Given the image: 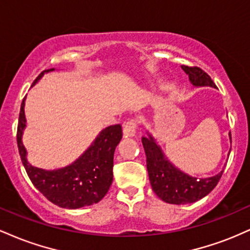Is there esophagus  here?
<instances>
[{"mask_svg":"<svg viewBox=\"0 0 250 250\" xmlns=\"http://www.w3.org/2000/svg\"><path fill=\"white\" fill-rule=\"evenodd\" d=\"M123 135L125 137H133L135 136V133H136V122L134 120H130V121L123 123Z\"/></svg>","mask_w":250,"mask_h":250,"instance_id":"34e87169","label":"esophagus"}]
</instances>
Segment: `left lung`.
Masks as SVG:
<instances>
[{
	"label": "left lung",
	"mask_w": 250,
	"mask_h": 250,
	"mask_svg": "<svg viewBox=\"0 0 250 250\" xmlns=\"http://www.w3.org/2000/svg\"><path fill=\"white\" fill-rule=\"evenodd\" d=\"M181 68L188 75L193 87L216 88L210 76L200 68H191L187 65H181ZM146 134L147 136L142 137V145L147 155L149 181L154 193L160 199L171 205H187L207 196L213 190L222 176L223 168L220 173L210 177L191 176L170 162L153 134L149 133L148 130H146ZM229 140L231 143L230 133H229ZM229 154L230 150L228 156Z\"/></svg>",
	"instance_id": "8db88e82"
}]
</instances>
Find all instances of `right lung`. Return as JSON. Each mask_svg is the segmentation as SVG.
<instances>
[{"mask_svg":"<svg viewBox=\"0 0 250 250\" xmlns=\"http://www.w3.org/2000/svg\"><path fill=\"white\" fill-rule=\"evenodd\" d=\"M55 69L44 70L34 81L36 84L43 75ZM25 97L20 110L17 127V147L25 171L36 189L54 205L61 208L77 209L100 202L108 193L113 182L114 153L122 139L120 125L105 127L100 131L91 145L70 165L57 169L34 167L28 162L27 149L22 142L27 127L24 114Z\"/></svg>","mask_w":250,"mask_h":250,"instance_id":"right-lung-1","label":"right lung"}]
</instances>
